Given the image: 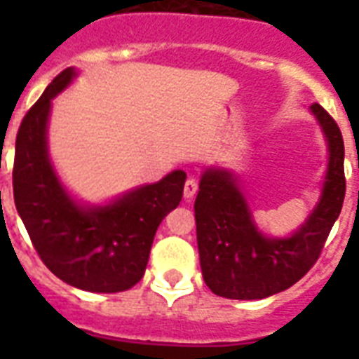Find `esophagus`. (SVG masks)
I'll return each mask as SVG.
<instances>
[{"label": "esophagus", "instance_id": "obj_1", "mask_svg": "<svg viewBox=\"0 0 359 359\" xmlns=\"http://www.w3.org/2000/svg\"><path fill=\"white\" fill-rule=\"evenodd\" d=\"M197 194V180L196 179H188L184 184V199L186 201H190L194 199V196Z\"/></svg>", "mask_w": 359, "mask_h": 359}]
</instances>
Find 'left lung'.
Returning a JSON list of instances; mask_svg holds the SVG:
<instances>
[{"label":"left lung","instance_id":"1","mask_svg":"<svg viewBox=\"0 0 359 359\" xmlns=\"http://www.w3.org/2000/svg\"><path fill=\"white\" fill-rule=\"evenodd\" d=\"M328 145L323 190L306 222L287 236H268L257 227L242 186L231 169L207 168L196 197L197 248L203 279L214 294L231 300H261L302 279L339 218L345 199V145L328 111L311 104Z\"/></svg>","mask_w":359,"mask_h":359}]
</instances>
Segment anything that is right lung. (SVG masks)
<instances>
[{"mask_svg":"<svg viewBox=\"0 0 359 359\" xmlns=\"http://www.w3.org/2000/svg\"><path fill=\"white\" fill-rule=\"evenodd\" d=\"M78 72L67 69L25 114L16 135L14 205L42 262L61 281L89 292H121L145 273L158 225L179 207L186 173L175 169L104 205L70 196L48 151L52 100Z\"/></svg>","mask_w":359,"mask_h":359,"instance_id":"1","label":"right lung"}]
</instances>
